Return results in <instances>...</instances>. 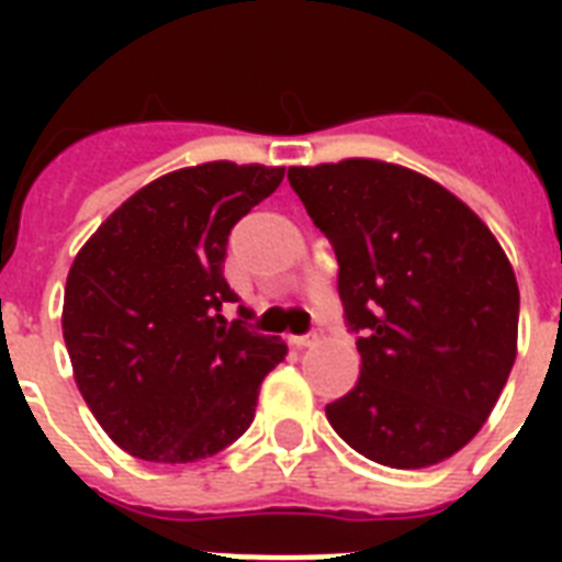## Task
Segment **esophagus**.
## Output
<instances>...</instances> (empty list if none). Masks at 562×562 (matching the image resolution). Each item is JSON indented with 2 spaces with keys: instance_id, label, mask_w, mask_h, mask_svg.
<instances>
[{
  "instance_id": "1",
  "label": "esophagus",
  "mask_w": 562,
  "mask_h": 562,
  "mask_svg": "<svg viewBox=\"0 0 562 562\" xmlns=\"http://www.w3.org/2000/svg\"><path fill=\"white\" fill-rule=\"evenodd\" d=\"M289 344L291 347H297V350H306V347H315L317 335H291Z\"/></svg>"
}]
</instances>
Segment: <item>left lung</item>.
<instances>
[{
  "instance_id": "8db88e82",
  "label": "left lung",
  "mask_w": 562,
  "mask_h": 562,
  "mask_svg": "<svg viewBox=\"0 0 562 562\" xmlns=\"http://www.w3.org/2000/svg\"><path fill=\"white\" fill-rule=\"evenodd\" d=\"M329 238L361 375L326 419L393 470L452 458L479 435L516 361L519 285L475 212L426 175L382 160L291 166Z\"/></svg>"
}]
</instances>
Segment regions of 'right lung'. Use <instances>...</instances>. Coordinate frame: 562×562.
I'll use <instances>...</instances> for the list:
<instances>
[{"instance_id": "obj_1", "label": "right lung", "mask_w": 562, "mask_h": 562, "mask_svg": "<svg viewBox=\"0 0 562 562\" xmlns=\"http://www.w3.org/2000/svg\"><path fill=\"white\" fill-rule=\"evenodd\" d=\"M282 166L201 162L131 194L78 250L64 291L75 384L134 458L192 463L254 423L262 379L289 347L218 315L227 236L282 183Z\"/></svg>"}]
</instances>
